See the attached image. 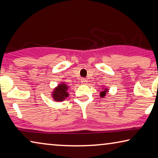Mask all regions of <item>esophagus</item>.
<instances>
[{"label":"esophagus","mask_w":158,"mask_h":158,"mask_svg":"<svg viewBox=\"0 0 158 158\" xmlns=\"http://www.w3.org/2000/svg\"><path fill=\"white\" fill-rule=\"evenodd\" d=\"M81 81L83 84H87V80H86V79H85V78H82Z\"/></svg>","instance_id":"esophagus-1"}]
</instances>
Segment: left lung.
<instances>
[{"mask_svg": "<svg viewBox=\"0 0 158 158\" xmlns=\"http://www.w3.org/2000/svg\"><path fill=\"white\" fill-rule=\"evenodd\" d=\"M106 92H107V89H106L104 90L103 91H102V92L101 93V97L102 98V97H104L105 96H106Z\"/></svg>", "mask_w": 158, "mask_h": 158, "instance_id": "8db88e82", "label": "left lung"}]
</instances>
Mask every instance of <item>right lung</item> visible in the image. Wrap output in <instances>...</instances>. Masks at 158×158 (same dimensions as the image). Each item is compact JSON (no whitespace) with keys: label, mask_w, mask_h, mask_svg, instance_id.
I'll return each instance as SVG.
<instances>
[{"label":"right lung","mask_w":158,"mask_h":158,"mask_svg":"<svg viewBox=\"0 0 158 158\" xmlns=\"http://www.w3.org/2000/svg\"><path fill=\"white\" fill-rule=\"evenodd\" d=\"M68 86L64 84H61L58 85V86L55 89V91L52 94V97L55 101H62L65 99V98L68 97Z\"/></svg>","instance_id":"1"}]
</instances>
